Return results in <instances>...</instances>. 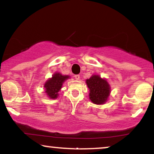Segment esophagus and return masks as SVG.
<instances>
[{"label": "esophagus", "mask_w": 154, "mask_h": 154, "mask_svg": "<svg viewBox=\"0 0 154 154\" xmlns=\"http://www.w3.org/2000/svg\"><path fill=\"white\" fill-rule=\"evenodd\" d=\"M74 77H75V79H77V80H79V78H80V76H79V75H75Z\"/></svg>", "instance_id": "esophagus-1"}]
</instances>
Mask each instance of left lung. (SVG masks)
I'll return each instance as SVG.
<instances>
[{
	"label": "left lung",
	"mask_w": 154,
	"mask_h": 154,
	"mask_svg": "<svg viewBox=\"0 0 154 154\" xmlns=\"http://www.w3.org/2000/svg\"><path fill=\"white\" fill-rule=\"evenodd\" d=\"M90 90L89 98L95 104H103L110 94V85L106 79L93 75L86 81Z\"/></svg>",
	"instance_id": "left-lung-1"
}]
</instances>
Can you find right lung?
<instances>
[{"instance_id": "right-lung-1", "label": "right lung", "mask_w": 154, "mask_h": 154, "mask_svg": "<svg viewBox=\"0 0 154 154\" xmlns=\"http://www.w3.org/2000/svg\"><path fill=\"white\" fill-rule=\"evenodd\" d=\"M68 78V75H62L60 73H55L52 78L49 79L44 85L46 93L48 97L51 98H56L58 97V92L62 87L63 83L65 79Z\"/></svg>"}]
</instances>
